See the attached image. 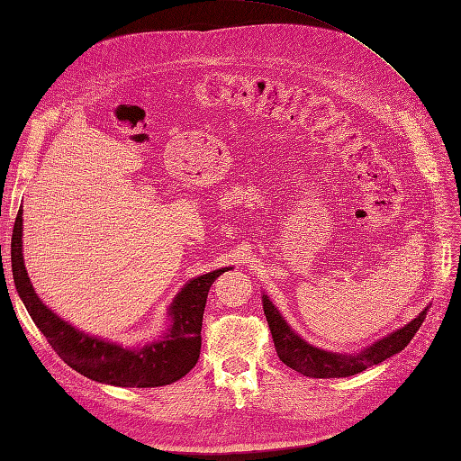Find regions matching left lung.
Listing matches in <instances>:
<instances>
[{"label": "left lung", "mask_w": 461, "mask_h": 461, "mask_svg": "<svg viewBox=\"0 0 461 461\" xmlns=\"http://www.w3.org/2000/svg\"><path fill=\"white\" fill-rule=\"evenodd\" d=\"M261 302L265 317H267V323L273 334L278 359L290 369H294L305 376H313V379H340V376H350L366 371L367 367L379 366L381 361L402 352L403 348L411 342L429 312L427 305V308L415 319H411L408 325L393 330L386 334V337L364 348V350L346 354L323 350V348H317L310 342H305L300 334L286 323V319L275 308V303L269 300L267 294L261 296Z\"/></svg>", "instance_id": "8db88e82"}]
</instances>
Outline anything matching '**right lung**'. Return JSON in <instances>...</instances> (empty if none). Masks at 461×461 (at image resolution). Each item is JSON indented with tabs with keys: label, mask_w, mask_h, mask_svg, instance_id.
I'll return each instance as SVG.
<instances>
[{
	"label": "right lung",
	"mask_w": 461,
	"mask_h": 461,
	"mask_svg": "<svg viewBox=\"0 0 461 461\" xmlns=\"http://www.w3.org/2000/svg\"><path fill=\"white\" fill-rule=\"evenodd\" d=\"M11 267L13 281L26 312L65 364L95 383L122 388L171 384L183 379L198 364L207 292L219 275L232 269L222 267L192 278L180 288L167 310L169 325L159 334V339L146 344L122 346L77 329L48 308L36 294L24 267L23 207L13 229Z\"/></svg>",
	"instance_id": "1"
}]
</instances>
